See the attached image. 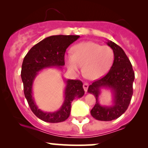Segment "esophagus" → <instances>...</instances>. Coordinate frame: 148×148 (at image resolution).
Listing matches in <instances>:
<instances>
[{
  "instance_id": "obj_1",
  "label": "esophagus",
  "mask_w": 148,
  "mask_h": 148,
  "mask_svg": "<svg viewBox=\"0 0 148 148\" xmlns=\"http://www.w3.org/2000/svg\"><path fill=\"white\" fill-rule=\"evenodd\" d=\"M88 86H89V85H88V84H87V83H85V84H84V86H83V87H84V89L85 92H87L88 90Z\"/></svg>"
}]
</instances>
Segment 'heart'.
Listing matches in <instances>:
<instances>
[{
    "mask_svg": "<svg viewBox=\"0 0 148 148\" xmlns=\"http://www.w3.org/2000/svg\"><path fill=\"white\" fill-rule=\"evenodd\" d=\"M114 59L113 51L108 46H101L94 42H84L72 48V53L64 57L70 72H77L83 64V72L88 79L95 80L108 72Z\"/></svg>",
    "mask_w": 148,
    "mask_h": 148,
    "instance_id": "obj_1",
    "label": "heart"
}]
</instances>
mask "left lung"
<instances>
[{"label":"left lung","mask_w":148,"mask_h":148,"mask_svg":"<svg viewBox=\"0 0 148 148\" xmlns=\"http://www.w3.org/2000/svg\"><path fill=\"white\" fill-rule=\"evenodd\" d=\"M106 44L113 51V63L106 75L94 81L88 90V92L95 95L96 99L95 104L90 111L91 115L101 121H111L127 111L133 95L135 78L132 64L123 49L109 40ZM102 88H109L113 93V104L111 106L100 104L99 97Z\"/></svg>","instance_id":"left-lung-1"}]
</instances>
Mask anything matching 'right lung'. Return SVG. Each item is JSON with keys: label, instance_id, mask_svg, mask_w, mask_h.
<instances>
[{"label": "right lung", "instance_id": "add662e5", "mask_svg": "<svg viewBox=\"0 0 148 148\" xmlns=\"http://www.w3.org/2000/svg\"><path fill=\"white\" fill-rule=\"evenodd\" d=\"M79 35H52L46 37L33 46L23 59L21 67V79L24 95L30 109L38 118L47 123H57L69 118L71 103L75 98H81L85 92L80 80L64 79L66 84L64 101L59 110L55 112H45L36 105L33 95V85L40 71L49 67H57L62 69L64 65V53L71 44L75 42Z\"/></svg>", "mask_w": 148, "mask_h": 148}]
</instances>
